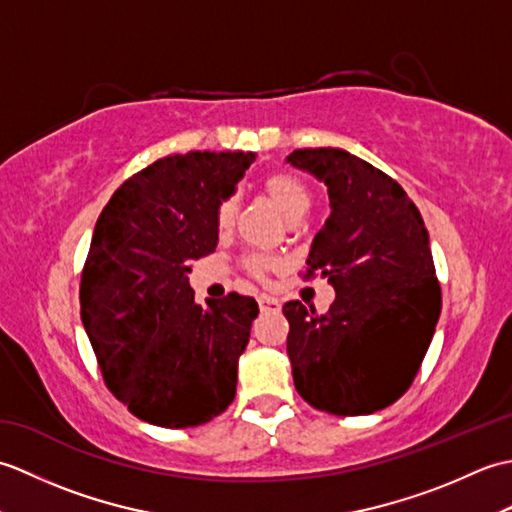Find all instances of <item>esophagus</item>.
Here are the masks:
<instances>
[{
  "instance_id": "obj_1",
  "label": "esophagus",
  "mask_w": 512,
  "mask_h": 512,
  "mask_svg": "<svg viewBox=\"0 0 512 512\" xmlns=\"http://www.w3.org/2000/svg\"><path fill=\"white\" fill-rule=\"evenodd\" d=\"M257 303H259V310H262L264 314H268V312H279V310H281V303H279L275 297L262 295V297L257 299Z\"/></svg>"
}]
</instances>
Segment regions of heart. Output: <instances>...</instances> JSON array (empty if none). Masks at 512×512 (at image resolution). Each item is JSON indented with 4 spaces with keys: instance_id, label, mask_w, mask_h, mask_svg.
Wrapping results in <instances>:
<instances>
[{
    "instance_id": "heart-1",
    "label": "heart",
    "mask_w": 512,
    "mask_h": 512,
    "mask_svg": "<svg viewBox=\"0 0 512 512\" xmlns=\"http://www.w3.org/2000/svg\"><path fill=\"white\" fill-rule=\"evenodd\" d=\"M262 189L270 200L277 204V209L290 220H299L306 215L312 206V191L306 182H303L295 173L288 171H275L264 178ZM237 202L235 198L220 200L215 209V224L220 231H228L235 222ZM244 268L257 279H264L270 270L275 268V259L264 255H248L244 259Z\"/></svg>"
}]
</instances>
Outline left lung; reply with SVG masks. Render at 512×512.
<instances>
[{
  "mask_svg": "<svg viewBox=\"0 0 512 512\" xmlns=\"http://www.w3.org/2000/svg\"><path fill=\"white\" fill-rule=\"evenodd\" d=\"M292 167L325 182L330 217L308 277L336 299L325 314L288 301V356L299 396L334 416H367L416 378L442 308L427 226L400 184L345 149H297Z\"/></svg>",
  "mask_w": 512,
  "mask_h": 512,
  "instance_id": "obj_1",
  "label": "left lung"
}]
</instances>
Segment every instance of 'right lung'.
Masks as SVG:
<instances>
[{
  "mask_svg": "<svg viewBox=\"0 0 512 512\" xmlns=\"http://www.w3.org/2000/svg\"><path fill=\"white\" fill-rule=\"evenodd\" d=\"M253 160L250 151L160 158L125 180L96 220L81 321L107 389L156 427H198L235 398L257 301L231 292L198 306L187 275L215 250L217 204Z\"/></svg>",
  "mask_w": 512,
  "mask_h": 512,
  "instance_id": "add662e5",
  "label": "right lung"
}]
</instances>
